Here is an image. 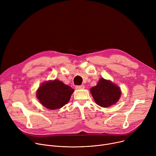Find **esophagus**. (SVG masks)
Here are the masks:
<instances>
[{"instance_id": "esophagus-1", "label": "esophagus", "mask_w": 156, "mask_h": 156, "mask_svg": "<svg viewBox=\"0 0 156 156\" xmlns=\"http://www.w3.org/2000/svg\"><path fill=\"white\" fill-rule=\"evenodd\" d=\"M75 88L76 90H80V89H83L84 88V85H76L75 87Z\"/></svg>"}]
</instances>
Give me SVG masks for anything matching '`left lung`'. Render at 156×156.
<instances>
[{
	"label": "left lung",
	"mask_w": 156,
	"mask_h": 156,
	"mask_svg": "<svg viewBox=\"0 0 156 156\" xmlns=\"http://www.w3.org/2000/svg\"><path fill=\"white\" fill-rule=\"evenodd\" d=\"M90 91L95 102L103 108L115 104L121 93L118 86L104 78H101L97 85L91 88Z\"/></svg>",
	"instance_id": "left-lung-1"
}]
</instances>
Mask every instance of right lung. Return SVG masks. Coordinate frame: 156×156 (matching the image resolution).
<instances>
[{"label": "right lung", "mask_w": 156, "mask_h": 156, "mask_svg": "<svg viewBox=\"0 0 156 156\" xmlns=\"http://www.w3.org/2000/svg\"><path fill=\"white\" fill-rule=\"evenodd\" d=\"M74 90L62 81L55 80L41 84L37 92L40 102L48 109H59L69 101Z\"/></svg>", "instance_id": "1"}]
</instances>
